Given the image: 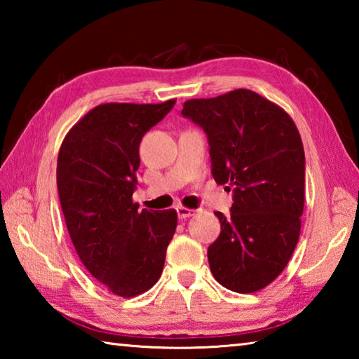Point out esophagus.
Here are the masks:
<instances>
[{
	"instance_id": "esophagus-1",
	"label": "esophagus",
	"mask_w": 359,
	"mask_h": 359,
	"mask_svg": "<svg viewBox=\"0 0 359 359\" xmlns=\"http://www.w3.org/2000/svg\"><path fill=\"white\" fill-rule=\"evenodd\" d=\"M177 215H179V218L180 220H187L188 217H191V215H194V212L196 210H193V209H188V208H184V205H179L177 209Z\"/></svg>"
}]
</instances>
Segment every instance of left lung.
Listing matches in <instances>:
<instances>
[{"label":"left lung","mask_w":359,"mask_h":359,"mask_svg":"<svg viewBox=\"0 0 359 359\" xmlns=\"http://www.w3.org/2000/svg\"><path fill=\"white\" fill-rule=\"evenodd\" d=\"M182 115L209 141L212 175L233 190L231 214L208 248L215 280L255 293L280 276L301 233L306 156L294 121L274 102L238 88L184 102Z\"/></svg>","instance_id":"1"}]
</instances>
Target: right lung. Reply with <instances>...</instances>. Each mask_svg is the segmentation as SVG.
<instances>
[{"label":"right lung","instance_id":"right-lung-1","mask_svg":"<svg viewBox=\"0 0 359 359\" xmlns=\"http://www.w3.org/2000/svg\"><path fill=\"white\" fill-rule=\"evenodd\" d=\"M175 104L107 102L92 109L63 139L57 187L79 258L111 293L135 297L158 282L177 212H139L133 203L139 144Z\"/></svg>","mask_w":359,"mask_h":359}]
</instances>
